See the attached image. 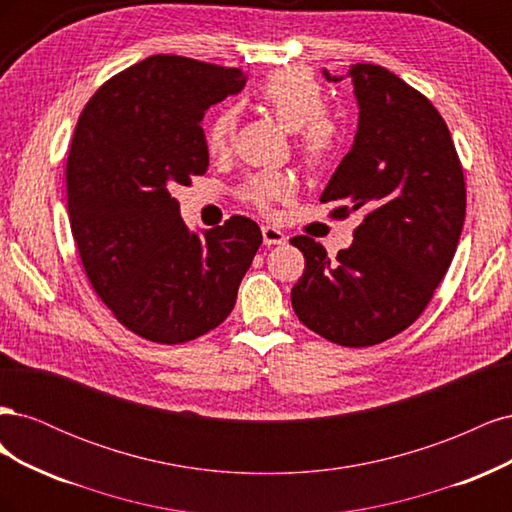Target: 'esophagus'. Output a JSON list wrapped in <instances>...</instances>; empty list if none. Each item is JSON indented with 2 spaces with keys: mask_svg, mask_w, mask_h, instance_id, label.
<instances>
[{
  "mask_svg": "<svg viewBox=\"0 0 512 512\" xmlns=\"http://www.w3.org/2000/svg\"><path fill=\"white\" fill-rule=\"evenodd\" d=\"M262 241H265L267 247L271 245H284L286 243V235L275 226H262Z\"/></svg>",
  "mask_w": 512,
  "mask_h": 512,
  "instance_id": "34e87169",
  "label": "esophagus"
}]
</instances>
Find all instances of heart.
Segmentation results:
<instances>
[{
    "instance_id": "1",
    "label": "heart",
    "mask_w": 512,
    "mask_h": 512,
    "mask_svg": "<svg viewBox=\"0 0 512 512\" xmlns=\"http://www.w3.org/2000/svg\"><path fill=\"white\" fill-rule=\"evenodd\" d=\"M256 98L288 132H297V147L307 166L318 168L333 158L339 132L335 121L324 113L327 96L312 74L301 70L273 72L260 85ZM235 126L237 111L232 106H222L207 126V149L211 153L226 151ZM241 194L247 203L265 211L273 203H288L297 194V181L280 170H267L247 179Z\"/></svg>"
}]
</instances>
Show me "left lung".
Returning <instances> with one entry per match:
<instances>
[{
    "label": "left lung",
    "mask_w": 512,
    "mask_h": 512,
    "mask_svg": "<svg viewBox=\"0 0 512 512\" xmlns=\"http://www.w3.org/2000/svg\"><path fill=\"white\" fill-rule=\"evenodd\" d=\"M322 74L329 83L344 79ZM346 76L359 126L320 203H344L333 215L356 211L363 222L335 260L312 237L290 239L305 256L290 299L307 329L363 348L423 314L457 250L466 183L451 132L423 94L374 64H354Z\"/></svg>",
    "instance_id": "1"
}]
</instances>
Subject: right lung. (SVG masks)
<instances>
[{
    "label": "right lung",
    "instance_id": "1",
    "mask_svg": "<svg viewBox=\"0 0 512 512\" xmlns=\"http://www.w3.org/2000/svg\"><path fill=\"white\" fill-rule=\"evenodd\" d=\"M245 81L237 68L151 55L106 81L76 123L66 168L72 237L98 297L149 342L183 344L222 324L262 243L243 215L198 235L170 196L207 173L200 121Z\"/></svg>",
    "mask_w": 512,
    "mask_h": 512
}]
</instances>
